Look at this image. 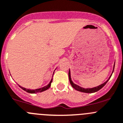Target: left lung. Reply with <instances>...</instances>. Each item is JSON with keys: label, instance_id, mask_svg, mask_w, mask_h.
Masks as SVG:
<instances>
[{"label": "left lung", "instance_id": "left-lung-1", "mask_svg": "<svg viewBox=\"0 0 123 123\" xmlns=\"http://www.w3.org/2000/svg\"><path fill=\"white\" fill-rule=\"evenodd\" d=\"M114 68H115V65H114V66H113V70H114ZM113 72H112V74H113ZM111 76L109 77L108 80L110 79V77H111ZM68 78H69L70 83L74 89H75L76 90L78 91L83 92H86V93H92V92H95L98 91L100 90V89H102V88L103 87L105 86V84L107 83V81H108V80L107 81H106L104 83L102 84V85H99V86H97V87H94V88H87V89H85V88H81V87H80V86H78V85H75V84H74V83H73V81H72L71 77H70V69H69V71H68Z\"/></svg>", "mask_w": 123, "mask_h": 123}]
</instances>
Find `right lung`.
Segmentation results:
<instances>
[{
	"mask_svg": "<svg viewBox=\"0 0 123 123\" xmlns=\"http://www.w3.org/2000/svg\"><path fill=\"white\" fill-rule=\"evenodd\" d=\"M52 81H53V78H52L51 81L49 82V83L48 84L47 86H44V87H43V88H39V89H26V88H23V87H21V86H19L21 88H22L23 90L27 92H29V93H37V92H43L44 91H46L48 89H49V88H50L51 84L52 83Z\"/></svg>",
	"mask_w": 123,
	"mask_h": 123,
	"instance_id": "1",
	"label": "right lung"
}]
</instances>
